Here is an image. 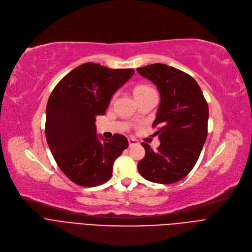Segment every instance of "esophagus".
I'll return each instance as SVG.
<instances>
[{"instance_id": "1", "label": "esophagus", "mask_w": 252, "mask_h": 252, "mask_svg": "<svg viewBox=\"0 0 252 252\" xmlns=\"http://www.w3.org/2000/svg\"><path fill=\"white\" fill-rule=\"evenodd\" d=\"M138 143L139 142L137 140H135V139H131V138L128 139V145H129V146H134V145H137Z\"/></svg>"}]
</instances>
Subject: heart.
Listing matches in <instances>:
<instances>
[{
	"label": "heart",
	"mask_w": 252,
	"mask_h": 252,
	"mask_svg": "<svg viewBox=\"0 0 252 252\" xmlns=\"http://www.w3.org/2000/svg\"><path fill=\"white\" fill-rule=\"evenodd\" d=\"M154 90L148 85H138L134 89V95H135V98H139L144 95L149 94V93H151Z\"/></svg>",
	"instance_id": "b5f03b06"
}]
</instances>
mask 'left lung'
<instances>
[{"mask_svg": "<svg viewBox=\"0 0 252 252\" xmlns=\"http://www.w3.org/2000/svg\"><path fill=\"white\" fill-rule=\"evenodd\" d=\"M157 87L160 94L153 126L160 140L153 151L142 143L146 154L138 163L143 178L173 184L186 177L201 153L207 137L208 105L195 79L171 66L155 63L137 69Z\"/></svg>", "mask_w": 252, "mask_h": 252, "instance_id": "left-lung-1", "label": "left lung"}]
</instances>
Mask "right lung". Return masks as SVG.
Segmentation results:
<instances>
[{
    "label": "right lung",
    "instance_id": "add662e5",
    "mask_svg": "<svg viewBox=\"0 0 252 252\" xmlns=\"http://www.w3.org/2000/svg\"><path fill=\"white\" fill-rule=\"evenodd\" d=\"M134 73L130 68L110 69L88 62L66 74L51 93L47 143L60 169L76 185L95 187L109 181L115 159L128 147L127 139L119 134L101 142L95 122Z\"/></svg>",
    "mask_w": 252,
    "mask_h": 252
}]
</instances>
